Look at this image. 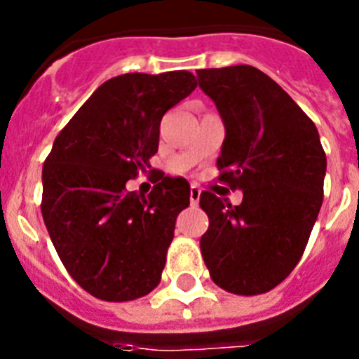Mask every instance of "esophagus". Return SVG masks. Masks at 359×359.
I'll use <instances>...</instances> for the list:
<instances>
[{"label":"esophagus","mask_w":359,"mask_h":359,"mask_svg":"<svg viewBox=\"0 0 359 359\" xmlns=\"http://www.w3.org/2000/svg\"><path fill=\"white\" fill-rule=\"evenodd\" d=\"M199 197H201V190H199L197 186H191V188H190V203H191V207H197V203H199Z\"/></svg>","instance_id":"obj_1"}]
</instances>
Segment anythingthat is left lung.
Instances as JSON below:
<instances>
[{
	"label": "left lung",
	"instance_id": "left-lung-1",
	"mask_svg": "<svg viewBox=\"0 0 359 359\" xmlns=\"http://www.w3.org/2000/svg\"><path fill=\"white\" fill-rule=\"evenodd\" d=\"M197 81L225 124L218 180L244 194L236 207L201 194L203 259L224 290L262 294L304 255L323 205L326 154L315 123L255 67L197 70Z\"/></svg>",
	"mask_w": 359,
	"mask_h": 359
}]
</instances>
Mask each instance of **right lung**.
<instances>
[{
  "instance_id": "obj_1",
  "label": "right lung",
  "mask_w": 359,
  "mask_h": 359,
  "mask_svg": "<svg viewBox=\"0 0 359 359\" xmlns=\"http://www.w3.org/2000/svg\"><path fill=\"white\" fill-rule=\"evenodd\" d=\"M196 87L188 70L111 78L53 141L42 165V218L67 272L98 300H135L162 279L190 184L162 175L137 196L126 182L151 168L163 114Z\"/></svg>"
}]
</instances>
